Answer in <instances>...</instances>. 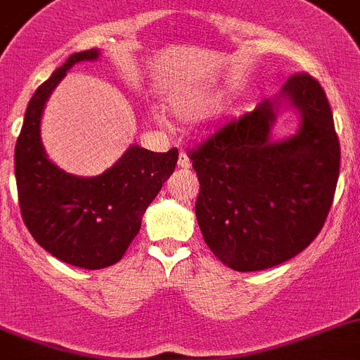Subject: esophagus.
<instances>
[{
  "label": "esophagus",
  "mask_w": 360,
  "mask_h": 360,
  "mask_svg": "<svg viewBox=\"0 0 360 360\" xmlns=\"http://www.w3.org/2000/svg\"><path fill=\"white\" fill-rule=\"evenodd\" d=\"M178 167L180 169H189L191 167V158L186 153H180V157H178Z\"/></svg>",
  "instance_id": "obj_1"
}]
</instances>
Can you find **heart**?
I'll return each instance as SVG.
<instances>
[{
    "label": "heart",
    "instance_id": "1",
    "mask_svg": "<svg viewBox=\"0 0 360 360\" xmlns=\"http://www.w3.org/2000/svg\"><path fill=\"white\" fill-rule=\"evenodd\" d=\"M225 100V91L219 87H205L186 91L178 96L171 98L169 105L173 114L182 121L202 120L205 115L212 114ZM155 120L162 123V115L155 114Z\"/></svg>",
    "mask_w": 360,
    "mask_h": 360
}]
</instances>
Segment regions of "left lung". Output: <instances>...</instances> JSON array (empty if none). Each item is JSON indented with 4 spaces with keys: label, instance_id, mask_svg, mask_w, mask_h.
Returning <instances> with one entry per match:
<instances>
[{
    "label": "left lung",
    "instance_id": "8db88e82",
    "mask_svg": "<svg viewBox=\"0 0 360 360\" xmlns=\"http://www.w3.org/2000/svg\"><path fill=\"white\" fill-rule=\"evenodd\" d=\"M289 110L299 114V128L276 140V121ZM191 158L203 239L225 266L246 273L278 266L314 240L330 210L341 150L325 91L309 75H295Z\"/></svg>",
    "mask_w": 360,
    "mask_h": 360
}]
</instances>
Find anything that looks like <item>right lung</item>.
<instances>
[{
    "label": "right lung",
    "mask_w": 360,
    "mask_h": 360,
    "mask_svg": "<svg viewBox=\"0 0 360 360\" xmlns=\"http://www.w3.org/2000/svg\"><path fill=\"white\" fill-rule=\"evenodd\" d=\"M100 49L72 53L35 91L15 143V182L26 229L39 246L77 268L103 269L120 262L139 233L148 205L173 174L178 150L155 153L131 144L96 176L65 173L51 162L41 139L46 101L65 72L100 58Z\"/></svg>",
    "instance_id": "right-lung-1"
}]
</instances>
